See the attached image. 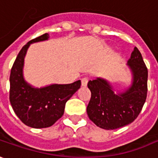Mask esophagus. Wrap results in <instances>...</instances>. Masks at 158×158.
Returning a JSON list of instances; mask_svg holds the SVG:
<instances>
[{"mask_svg":"<svg viewBox=\"0 0 158 158\" xmlns=\"http://www.w3.org/2000/svg\"><path fill=\"white\" fill-rule=\"evenodd\" d=\"M81 86L86 87L87 84H88V81H89V78L84 77V78H82V79H81Z\"/></svg>","mask_w":158,"mask_h":158,"instance_id":"esophagus-1","label":"esophagus"}]
</instances>
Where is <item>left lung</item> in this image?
Segmentation results:
<instances>
[{
    "label": "left lung",
    "mask_w": 158,
    "mask_h": 158,
    "mask_svg": "<svg viewBox=\"0 0 158 158\" xmlns=\"http://www.w3.org/2000/svg\"><path fill=\"white\" fill-rule=\"evenodd\" d=\"M133 76L131 86L124 92L115 94L108 81L97 77L88 82L91 97L87 114L96 126L116 130L128 125L138 116L147 97L148 69L136 47L128 61Z\"/></svg>",
    "instance_id": "1"
}]
</instances>
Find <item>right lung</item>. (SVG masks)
<instances>
[{
  "label": "right lung",
  "instance_id": "obj_1",
  "mask_svg": "<svg viewBox=\"0 0 158 158\" xmlns=\"http://www.w3.org/2000/svg\"><path fill=\"white\" fill-rule=\"evenodd\" d=\"M48 37L46 33L22 47L13 64L9 77V100L13 110L24 124L35 129L50 127L60 119L67 101L81 87V81L78 80L70 84H52L36 89L24 80L22 69L29 45L46 41Z\"/></svg>",
  "mask_w": 158,
  "mask_h": 158
}]
</instances>
